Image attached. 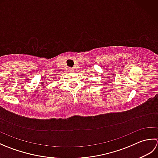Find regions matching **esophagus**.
<instances>
[{
	"mask_svg": "<svg viewBox=\"0 0 158 158\" xmlns=\"http://www.w3.org/2000/svg\"><path fill=\"white\" fill-rule=\"evenodd\" d=\"M73 70H74L73 68H70V69H69V71H70V72H73Z\"/></svg>",
	"mask_w": 158,
	"mask_h": 158,
	"instance_id": "34e87169",
	"label": "esophagus"
}]
</instances>
